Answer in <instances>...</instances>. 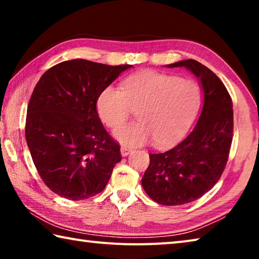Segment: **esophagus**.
Masks as SVG:
<instances>
[{"instance_id": "1", "label": "esophagus", "mask_w": 259, "mask_h": 259, "mask_svg": "<svg viewBox=\"0 0 259 259\" xmlns=\"http://www.w3.org/2000/svg\"><path fill=\"white\" fill-rule=\"evenodd\" d=\"M130 152H131V148L125 147V146H122L121 147V154H122V156H126Z\"/></svg>"}]
</instances>
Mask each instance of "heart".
Returning a JSON list of instances; mask_svg holds the SVG:
<instances>
[{
    "label": "heart",
    "mask_w": 259,
    "mask_h": 259,
    "mask_svg": "<svg viewBox=\"0 0 259 259\" xmlns=\"http://www.w3.org/2000/svg\"><path fill=\"white\" fill-rule=\"evenodd\" d=\"M202 89L191 78L142 71L124 78L121 89L107 85L96 100L100 121L112 130L121 128L134 112L138 123L117 130L115 137L128 146L153 140L157 147L177 143L194 121Z\"/></svg>",
    "instance_id": "1"
}]
</instances>
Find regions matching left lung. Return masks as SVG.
Segmentation results:
<instances>
[{
    "mask_svg": "<svg viewBox=\"0 0 259 259\" xmlns=\"http://www.w3.org/2000/svg\"><path fill=\"white\" fill-rule=\"evenodd\" d=\"M168 67H185L199 77L202 112L182 143L163 153H150L142 184L155 202L178 205L201 198L221 178L233 139V104L219 77L199 61L181 60Z\"/></svg>",
    "mask_w": 259,
    "mask_h": 259,
    "instance_id": "1",
    "label": "left lung"
}]
</instances>
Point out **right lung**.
Here are the masks:
<instances>
[{
    "label": "right lung",
    "mask_w": 259,
    "mask_h": 259,
    "mask_svg": "<svg viewBox=\"0 0 259 259\" xmlns=\"http://www.w3.org/2000/svg\"><path fill=\"white\" fill-rule=\"evenodd\" d=\"M131 65L85 59L59 63L43 74L30 96L25 136L43 183L73 201L102 192L122 156L104 128L96 100Z\"/></svg>",
    "instance_id": "right-lung-1"
}]
</instances>
